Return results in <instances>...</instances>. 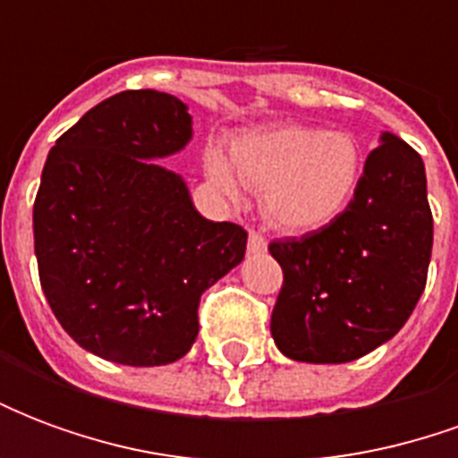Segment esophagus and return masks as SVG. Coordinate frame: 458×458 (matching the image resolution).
<instances>
[{"instance_id": "1", "label": "esophagus", "mask_w": 458, "mask_h": 458, "mask_svg": "<svg viewBox=\"0 0 458 458\" xmlns=\"http://www.w3.org/2000/svg\"><path fill=\"white\" fill-rule=\"evenodd\" d=\"M248 250L250 252H265L267 250V240H265V235L262 233H258V230H250V235H248Z\"/></svg>"}]
</instances>
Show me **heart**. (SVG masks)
<instances>
[{
    "label": "heart",
    "instance_id": "1",
    "mask_svg": "<svg viewBox=\"0 0 458 458\" xmlns=\"http://www.w3.org/2000/svg\"><path fill=\"white\" fill-rule=\"evenodd\" d=\"M229 166L218 149L206 157V176L223 199H240V181L262 191L269 223L289 233L327 228L353 199L363 151L351 134L314 127L248 131L230 147Z\"/></svg>",
    "mask_w": 458,
    "mask_h": 458
}]
</instances>
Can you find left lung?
Instances as JSON below:
<instances>
[{"instance_id": "left-lung-1", "label": "left lung", "mask_w": 458, "mask_h": 458, "mask_svg": "<svg viewBox=\"0 0 458 458\" xmlns=\"http://www.w3.org/2000/svg\"><path fill=\"white\" fill-rule=\"evenodd\" d=\"M327 228L269 242L284 282L272 338L301 363H348L404 327L427 284L434 220L422 157L385 131Z\"/></svg>"}]
</instances>
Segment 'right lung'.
<instances>
[{
	"instance_id": "1",
	"label": "right lung",
	"mask_w": 458,
	"mask_h": 458,
	"mask_svg": "<svg viewBox=\"0 0 458 458\" xmlns=\"http://www.w3.org/2000/svg\"><path fill=\"white\" fill-rule=\"evenodd\" d=\"M189 140L179 98L124 90L48 151L34 200L38 279L65 334L105 360L183 358L200 294L245 258L248 233L203 218L179 174L151 161Z\"/></svg>"
}]
</instances>
